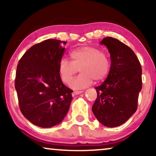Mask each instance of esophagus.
Instances as JSON below:
<instances>
[{
  "label": "esophagus",
  "mask_w": 156,
  "mask_h": 156,
  "mask_svg": "<svg viewBox=\"0 0 156 156\" xmlns=\"http://www.w3.org/2000/svg\"><path fill=\"white\" fill-rule=\"evenodd\" d=\"M83 91H74L73 94H74V95H77V94H81V93H82Z\"/></svg>",
  "instance_id": "1"
}]
</instances>
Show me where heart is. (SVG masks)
<instances>
[{"label":"heart","instance_id":"heart-1","mask_svg":"<svg viewBox=\"0 0 156 156\" xmlns=\"http://www.w3.org/2000/svg\"><path fill=\"white\" fill-rule=\"evenodd\" d=\"M72 62L62 59L59 62L58 72L62 81L68 84L79 72L80 76L72 80L70 87L84 89L93 84L94 80L101 82L109 72L110 61L104 52L93 47H82L69 53Z\"/></svg>","mask_w":156,"mask_h":156}]
</instances>
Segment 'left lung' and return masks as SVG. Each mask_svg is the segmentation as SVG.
<instances>
[{"instance_id": "obj_1", "label": "left lung", "mask_w": 156, "mask_h": 156, "mask_svg": "<svg viewBox=\"0 0 156 156\" xmlns=\"http://www.w3.org/2000/svg\"><path fill=\"white\" fill-rule=\"evenodd\" d=\"M100 44L108 48L112 64L106 80L95 88L97 97L92 112L104 126L116 127L137 110L142 69L133 51L119 40L106 37Z\"/></svg>"}]
</instances>
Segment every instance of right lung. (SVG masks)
Masks as SVG:
<instances>
[{
	"mask_svg": "<svg viewBox=\"0 0 156 156\" xmlns=\"http://www.w3.org/2000/svg\"><path fill=\"white\" fill-rule=\"evenodd\" d=\"M67 42L48 39L31 47L19 60L16 87L23 116L34 125L50 128L61 123L69 110L72 89L58 72Z\"/></svg>",
	"mask_w": 156,
	"mask_h": 156,
	"instance_id": "add662e5",
	"label": "right lung"
}]
</instances>
